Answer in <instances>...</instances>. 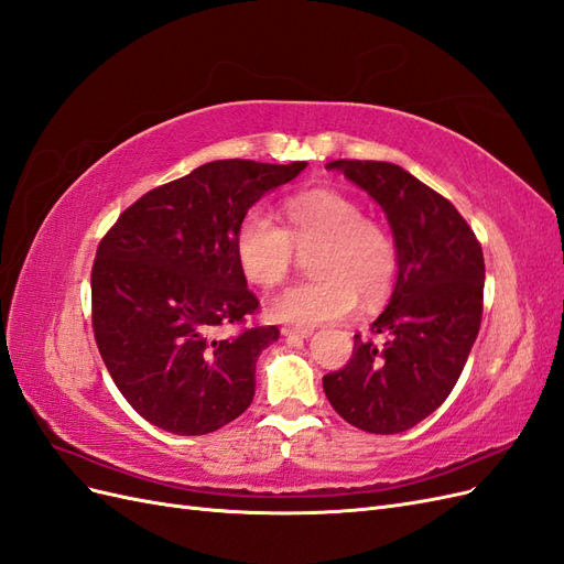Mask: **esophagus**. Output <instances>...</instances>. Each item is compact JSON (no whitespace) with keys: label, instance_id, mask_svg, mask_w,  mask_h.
<instances>
[{"label":"esophagus","instance_id":"esophagus-1","mask_svg":"<svg viewBox=\"0 0 564 564\" xmlns=\"http://www.w3.org/2000/svg\"><path fill=\"white\" fill-rule=\"evenodd\" d=\"M282 336L286 338H308L313 336L311 327H282Z\"/></svg>","mask_w":564,"mask_h":564}]
</instances>
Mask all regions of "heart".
Returning <instances> with one entry per match:
<instances>
[{
  "label": "heart",
  "mask_w": 564,
  "mask_h": 564,
  "mask_svg": "<svg viewBox=\"0 0 564 564\" xmlns=\"http://www.w3.org/2000/svg\"><path fill=\"white\" fill-rule=\"evenodd\" d=\"M286 226L263 209L245 214L235 232V259L242 275L256 286L280 284L292 265L294 245L315 247L311 253L313 280L282 289L268 301L275 322H332L365 305L381 303L398 280V249L390 232L365 218L362 204L317 187L284 204Z\"/></svg>",
  "instance_id": "obj_1"
}]
</instances>
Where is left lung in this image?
I'll return each instance as SVG.
<instances>
[{
	"instance_id": "left-lung-1",
	"label": "left lung",
	"mask_w": 564,
	"mask_h": 564,
	"mask_svg": "<svg viewBox=\"0 0 564 564\" xmlns=\"http://www.w3.org/2000/svg\"><path fill=\"white\" fill-rule=\"evenodd\" d=\"M383 209L398 249V280L371 336H355L350 362L322 379L327 400L355 429H414L447 400L480 332L482 247L454 204L390 162L336 160Z\"/></svg>"
}]
</instances>
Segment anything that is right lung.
<instances>
[{"label":"right lung","instance_id":"right-lung-1","mask_svg":"<svg viewBox=\"0 0 564 564\" xmlns=\"http://www.w3.org/2000/svg\"><path fill=\"white\" fill-rule=\"evenodd\" d=\"M305 162L216 160L155 187L117 218L91 270L94 336L110 377L145 421L207 435L253 400L256 360L278 327L216 338L259 308L235 259V232Z\"/></svg>","mask_w":564,"mask_h":564}]
</instances>
